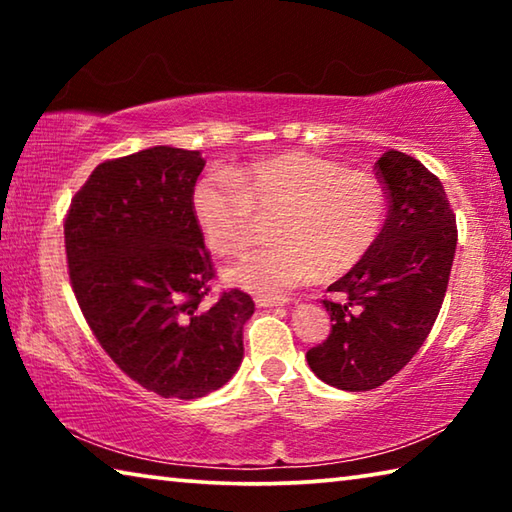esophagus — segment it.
I'll return each instance as SVG.
<instances>
[{"instance_id":"1","label":"esophagus","mask_w":512,"mask_h":512,"mask_svg":"<svg viewBox=\"0 0 512 512\" xmlns=\"http://www.w3.org/2000/svg\"><path fill=\"white\" fill-rule=\"evenodd\" d=\"M257 307H284L287 305V298H266V296H257L255 298Z\"/></svg>"}]
</instances>
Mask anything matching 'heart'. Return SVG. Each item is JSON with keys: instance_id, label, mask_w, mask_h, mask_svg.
Segmentation results:
<instances>
[{"instance_id": "b5f03b06", "label": "heart", "mask_w": 512, "mask_h": 512, "mask_svg": "<svg viewBox=\"0 0 512 512\" xmlns=\"http://www.w3.org/2000/svg\"><path fill=\"white\" fill-rule=\"evenodd\" d=\"M192 210L216 255H235L255 239L259 216H271L273 244L228 268V280L262 296L357 266L384 230L388 196L366 171L309 153H284L239 171L207 173Z\"/></svg>"}]
</instances>
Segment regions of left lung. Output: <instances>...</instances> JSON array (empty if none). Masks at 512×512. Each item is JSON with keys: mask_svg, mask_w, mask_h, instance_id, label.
I'll use <instances>...</instances> for the list:
<instances>
[{"mask_svg": "<svg viewBox=\"0 0 512 512\" xmlns=\"http://www.w3.org/2000/svg\"><path fill=\"white\" fill-rule=\"evenodd\" d=\"M388 196L377 244L327 291V339L307 352L318 379L341 391H372L427 341L443 307L456 253V216L443 183L420 160L386 151L375 162Z\"/></svg>", "mask_w": 512, "mask_h": 512, "instance_id": "1", "label": "left lung"}]
</instances>
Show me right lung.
<instances>
[{"instance_id": "add662e5", "label": "right lung", "mask_w": 512, "mask_h": 512, "mask_svg": "<svg viewBox=\"0 0 512 512\" xmlns=\"http://www.w3.org/2000/svg\"><path fill=\"white\" fill-rule=\"evenodd\" d=\"M205 160L153 146L106 160L65 216L69 280L108 357L146 391L196 400L244 359L255 302L239 289L205 305L214 277L192 210Z\"/></svg>"}]
</instances>
